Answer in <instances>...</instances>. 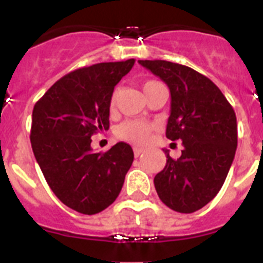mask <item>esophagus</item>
Returning a JSON list of instances; mask_svg holds the SVG:
<instances>
[{
  "label": "esophagus",
  "instance_id": "1",
  "mask_svg": "<svg viewBox=\"0 0 263 263\" xmlns=\"http://www.w3.org/2000/svg\"><path fill=\"white\" fill-rule=\"evenodd\" d=\"M143 152H145L143 148H141V147H134V155H136V157H139V155L142 154Z\"/></svg>",
  "mask_w": 263,
  "mask_h": 263
}]
</instances>
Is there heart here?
<instances>
[{
  "instance_id": "b5f03b06",
  "label": "heart",
  "mask_w": 263,
  "mask_h": 263,
  "mask_svg": "<svg viewBox=\"0 0 263 263\" xmlns=\"http://www.w3.org/2000/svg\"><path fill=\"white\" fill-rule=\"evenodd\" d=\"M159 81L155 80H148L143 84V90L145 93L152 87H154L155 84H158ZM116 93L111 95L110 97V108L116 105ZM154 124L152 122H147V121L143 120H127L125 122L120 125V126L116 129V136L118 137L122 141H126V142L134 143V145H145L150 139V136H152L153 130H154Z\"/></svg>"
}]
</instances>
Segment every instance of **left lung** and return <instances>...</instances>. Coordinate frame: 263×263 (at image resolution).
Returning <instances> with one entry per match:
<instances>
[{
  "mask_svg": "<svg viewBox=\"0 0 263 263\" xmlns=\"http://www.w3.org/2000/svg\"><path fill=\"white\" fill-rule=\"evenodd\" d=\"M171 92L166 137L183 141L182 155L167 162L154 178L168 208L192 213L210 203L227 179L237 148L236 113L212 80L195 69L166 60H138Z\"/></svg>",
  "mask_w": 263,
  "mask_h": 263,
  "instance_id": "8db88e82",
  "label": "left lung"
}]
</instances>
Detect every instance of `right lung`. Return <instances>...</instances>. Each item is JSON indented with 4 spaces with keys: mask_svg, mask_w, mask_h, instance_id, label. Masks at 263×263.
I'll return each instance as SVG.
<instances>
[{
    "mask_svg": "<svg viewBox=\"0 0 263 263\" xmlns=\"http://www.w3.org/2000/svg\"><path fill=\"white\" fill-rule=\"evenodd\" d=\"M136 60L97 63L63 76L36 101L30 141L57 197L76 212L95 215L117 199L133 163L130 145L93 153L90 137L109 129L115 87Z\"/></svg>",
    "mask_w": 263,
    "mask_h": 263,
    "instance_id": "1",
    "label": "right lung"
}]
</instances>
